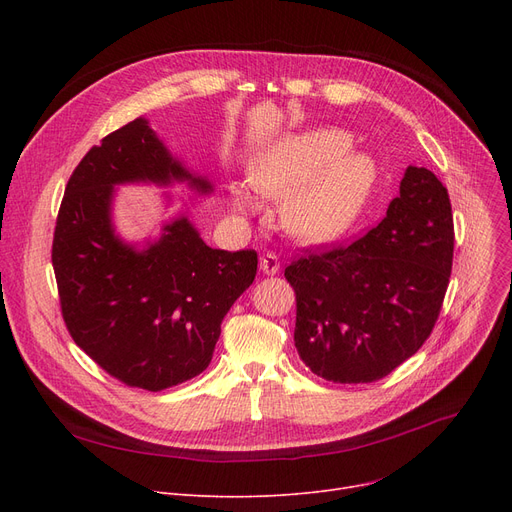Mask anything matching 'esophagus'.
<instances>
[{
  "mask_svg": "<svg viewBox=\"0 0 512 512\" xmlns=\"http://www.w3.org/2000/svg\"><path fill=\"white\" fill-rule=\"evenodd\" d=\"M259 267H261V272H263V274H267V276H274V274H278V272H280V257H278L276 253H272V251H267V253H263V255H261V259H259Z\"/></svg>",
  "mask_w": 512,
  "mask_h": 512,
  "instance_id": "esophagus-1",
  "label": "esophagus"
}]
</instances>
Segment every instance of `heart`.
<instances>
[{"label": "heart", "instance_id": "1", "mask_svg": "<svg viewBox=\"0 0 512 512\" xmlns=\"http://www.w3.org/2000/svg\"><path fill=\"white\" fill-rule=\"evenodd\" d=\"M351 139L342 130L294 134L251 166V182L263 193H286V226L305 240H321L342 232L361 209L373 170L361 155L346 153ZM236 201L249 205V195L236 188Z\"/></svg>", "mask_w": 512, "mask_h": 512}]
</instances>
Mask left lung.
<instances>
[{
	"instance_id": "obj_1",
	"label": "left lung",
	"mask_w": 512,
	"mask_h": 512,
	"mask_svg": "<svg viewBox=\"0 0 512 512\" xmlns=\"http://www.w3.org/2000/svg\"><path fill=\"white\" fill-rule=\"evenodd\" d=\"M446 186L409 166L386 218L361 238L307 247L284 270L297 294L294 346L334 384H371L432 334L452 272Z\"/></svg>"
}]
</instances>
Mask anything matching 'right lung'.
Masks as SVG:
<instances>
[{"label": "right lung", "instance_id": "right-lung-1", "mask_svg": "<svg viewBox=\"0 0 512 512\" xmlns=\"http://www.w3.org/2000/svg\"><path fill=\"white\" fill-rule=\"evenodd\" d=\"M191 180L137 118L91 147L58 211L51 263L72 340L112 378L159 392L207 369L224 315L257 274V253L211 249L186 218L137 253L114 236V184Z\"/></svg>", "mask_w": 512, "mask_h": 512}]
</instances>
